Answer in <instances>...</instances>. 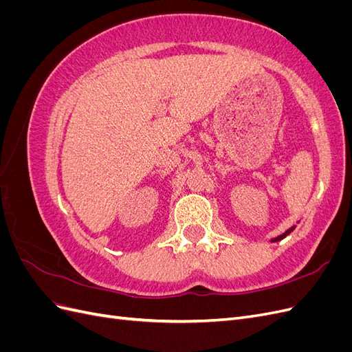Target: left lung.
I'll return each instance as SVG.
<instances>
[{"label":"left lung","instance_id":"1","mask_svg":"<svg viewBox=\"0 0 352 352\" xmlns=\"http://www.w3.org/2000/svg\"><path fill=\"white\" fill-rule=\"evenodd\" d=\"M296 226H292V228H289V229H287L285 233H282V235H279V236H276V238H273V239H270V242H278V241H282L283 238H286L287 235H289V233L295 229Z\"/></svg>","mask_w":352,"mask_h":352}]
</instances>
